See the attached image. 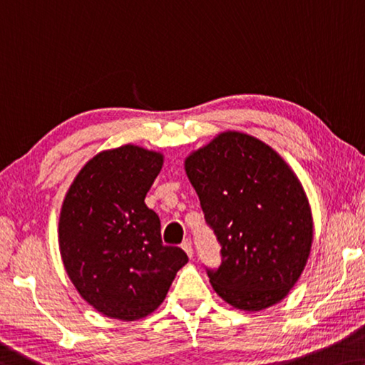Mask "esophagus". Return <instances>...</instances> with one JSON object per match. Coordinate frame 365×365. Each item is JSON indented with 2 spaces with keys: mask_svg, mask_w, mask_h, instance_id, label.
Segmentation results:
<instances>
[{
  "mask_svg": "<svg viewBox=\"0 0 365 365\" xmlns=\"http://www.w3.org/2000/svg\"><path fill=\"white\" fill-rule=\"evenodd\" d=\"M182 248L185 250V253H187V255L192 258L193 257V247H192V240L190 239H187V240H183V244H182Z\"/></svg>",
  "mask_w": 365,
  "mask_h": 365,
  "instance_id": "esophagus-1",
  "label": "esophagus"
}]
</instances>
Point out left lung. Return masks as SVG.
<instances>
[{
	"label": "left lung",
	"mask_w": 365,
	"mask_h": 365,
	"mask_svg": "<svg viewBox=\"0 0 365 365\" xmlns=\"http://www.w3.org/2000/svg\"><path fill=\"white\" fill-rule=\"evenodd\" d=\"M205 219L221 244L207 269L217 296L257 312L284 299L307 264L314 219L302 183L268 144L224 131L185 159Z\"/></svg>",
	"instance_id": "1"
}]
</instances>
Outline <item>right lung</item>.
Returning a JSON list of instances; mask_svg holds the SVG:
<instances>
[{"label":"right lung","mask_w":365,"mask_h":365,"mask_svg":"<svg viewBox=\"0 0 365 365\" xmlns=\"http://www.w3.org/2000/svg\"><path fill=\"white\" fill-rule=\"evenodd\" d=\"M164 164L160 153L125 144L94 155L63 201L58 242L69 279L97 312L123 322L159 307L188 257L162 244L144 198Z\"/></svg>","instance_id":"obj_1"}]
</instances>
